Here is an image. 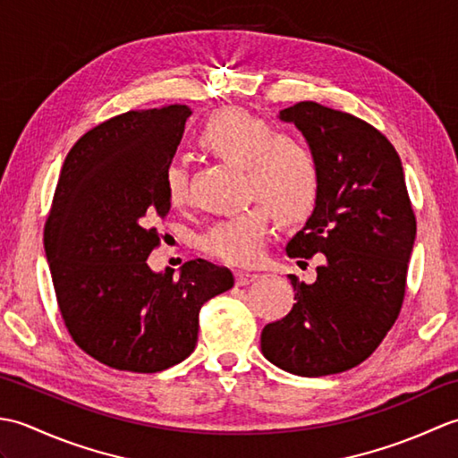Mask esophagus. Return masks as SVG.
I'll use <instances>...</instances> for the list:
<instances>
[{
	"mask_svg": "<svg viewBox=\"0 0 458 458\" xmlns=\"http://www.w3.org/2000/svg\"><path fill=\"white\" fill-rule=\"evenodd\" d=\"M258 274H248V271H236V284L238 285H250L251 281H256Z\"/></svg>",
	"mask_w": 458,
	"mask_h": 458,
	"instance_id": "1",
	"label": "esophagus"
}]
</instances>
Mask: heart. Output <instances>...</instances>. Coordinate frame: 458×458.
I'll return each mask as SVG.
<instances>
[{"label":"heart","mask_w":458,"mask_h":458,"mask_svg":"<svg viewBox=\"0 0 458 458\" xmlns=\"http://www.w3.org/2000/svg\"><path fill=\"white\" fill-rule=\"evenodd\" d=\"M199 143L214 157L244 169L248 194L261 200L214 222L200 236V248L232 266L256 264L264 251L269 210L284 224L301 222L313 212L320 191L315 155L299 140L277 135L274 125L238 108L212 114ZM163 184L174 207L187 199V173L179 163L165 167Z\"/></svg>","instance_id":"obj_1"}]
</instances>
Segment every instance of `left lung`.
I'll use <instances>...</instances> for the list:
<instances>
[{"mask_svg": "<svg viewBox=\"0 0 458 458\" xmlns=\"http://www.w3.org/2000/svg\"><path fill=\"white\" fill-rule=\"evenodd\" d=\"M277 118L303 133L320 171L318 200L287 242L291 258L323 254L317 279L289 276L295 303L261 330V352L295 376L358 366L395 323L415 242L400 155L372 125L317 102Z\"/></svg>", "mask_w": 458, "mask_h": 458, "instance_id": "8db88e82", "label": "left lung"}]
</instances>
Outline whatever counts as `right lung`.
Listing matches in <instances>:
<instances>
[{
	"label": "right lung",
	"mask_w": 458,
	"mask_h": 458,
	"mask_svg": "<svg viewBox=\"0 0 458 458\" xmlns=\"http://www.w3.org/2000/svg\"><path fill=\"white\" fill-rule=\"evenodd\" d=\"M191 115L187 106L125 112L68 151L45 224V254L72 340L98 362L161 372L197 346L199 310L232 289L226 267L191 259L155 274L157 218L167 216L163 173Z\"/></svg>",
	"instance_id": "obj_1"
}]
</instances>
